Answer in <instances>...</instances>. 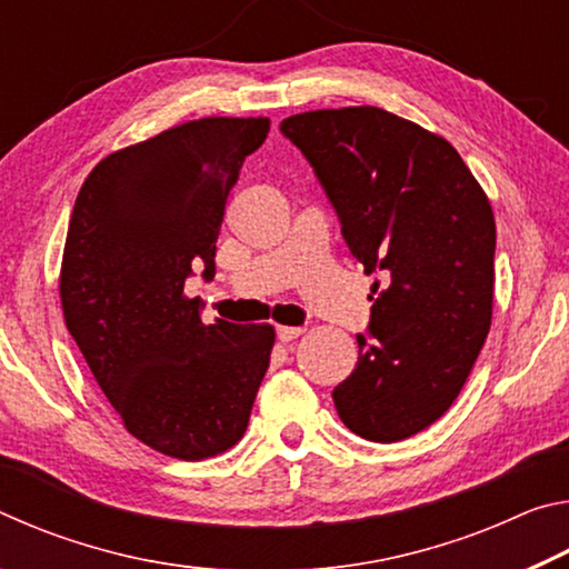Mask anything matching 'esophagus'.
<instances>
[{"instance_id":"34e87169","label":"esophagus","mask_w":569,"mask_h":569,"mask_svg":"<svg viewBox=\"0 0 569 569\" xmlns=\"http://www.w3.org/2000/svg\"><path fill=\"white\" fill-rule=\"evenodd\" d=\"M301 333H303L301 326H278V329H276V336H278V339H281L283 343L298 339V336H301Z\"/></svg>"}]
</instances>
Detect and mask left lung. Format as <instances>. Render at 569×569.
<instances>
[{
  "instance_id": "1",
  "label": "left lung",
  "mask_w": 569,
  "mask_h": 569,
  "mask_svg": "<svg viewBox=\"0 0 569 569\" xmlns=\"http://www.w3.org/2000/svg\"><path fill=\"white\" fill-rule=\"evenodd\" d=\"M303 152L371 286L359 361L333 389L341 421L369 441L409 439L445 413L492 323V206L445 138L381 108L291 114Z\"/></svg>"
}]
</instances>
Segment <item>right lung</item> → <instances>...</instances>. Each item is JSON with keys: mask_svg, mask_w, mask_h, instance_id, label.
<instances>
[{"mask_svg": "<svg viewBox=\"0 0 569 569\" xmlns=\"http://www.w3.org/2000/svg\"><path fill=\"white\" fill-rule=\"evenodd\" d=\"M268 118H203L100 160L64 240L67 331L124 429L160 455L200 461L243 437L273 326L200 319L182 293L216 276V240L243 160Z\"/></svg>", "mask_w": 569, "mask_h": 569, "instance_id": "add662e5", "label": "right lung"}]
</instances>
